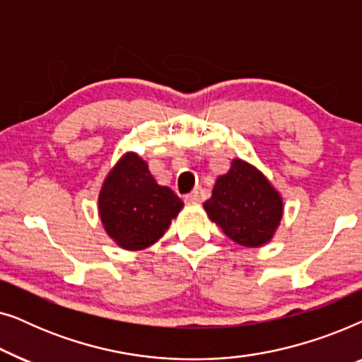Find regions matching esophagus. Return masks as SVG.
Returning <instances> with one entry per match:
<instances>
[{
	"label": "esophagus",
	"mask_w": 362,
	"mask_h": 362,
	"mask_svg": "<svg viewBox=\"0 0 362 362\" xmlns=\"http://www.w3.org/2000/svg\"><path fill=\"white\" fill-rule=\"evenodd\" d=\"M185 201L187 202V204H194V202L199 201V192H197V191L189 192V194L185 196Z\"/></svg>",
	"instance_id": "esophagus-1"
}]
</instances>
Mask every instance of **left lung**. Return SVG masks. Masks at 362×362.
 I'll return each mask as SVG.
<instances>
[{
	"instance_id": "left-lung-1",
	"label": "left lung",
	"mask_w": 362,
	"mask_h": 362,
	"mask_svg": "<svg viewBox=\"0 0 362 362\" xmlns=\"http://www.w3.org/2000/svg\"><path fill=\"white\" fill-rule=\"evenodd\" d=\"M204 211L229 239L255 249L274 239L284 217V197L259 168L234 158L229 171L216 180Z\"/></svg>"
}]
</instances>
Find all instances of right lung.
I'll use <instances>...</instances> for the list:
<instances>
[{"mask_svg":"<svg viewBox=\"0 0 362 362\" xmlns=\"http://www.w3.org/2000/svg\"><path fill=\"white\" fill-rule=\"evenodd\" d=\"M182 201L160 186L148 163L127 151L108 171L98 192V216L107 235L125 250H143L165 235Z\"/></svg>","mask_w":362,"mask_h":362,"instance_id":"1","label":"right lung"}]
</instances>
